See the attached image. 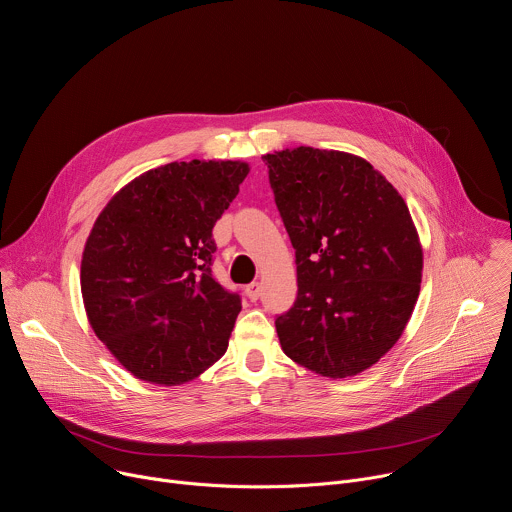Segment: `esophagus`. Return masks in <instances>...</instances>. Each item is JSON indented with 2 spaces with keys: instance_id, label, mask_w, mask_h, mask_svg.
Listing matches in <instances>:
<instances>
[{
  "instance_id": "obj_1",
  "label": "esophagus",
  "mask_w": 512,
  "mask_h": 512,
  "mask_svg": "<svg viewBox=\"0 0 512 512\" xmlns=\"http://www.w3.org/2000/svg\"><path fill=\"white\" fill-rule=\"evenodd\" d=\"M245 294H247V298H249L251 302L259 300V296H261V285H259V283H249V285L245 287Z\"/></svg>"
}]
</instances>
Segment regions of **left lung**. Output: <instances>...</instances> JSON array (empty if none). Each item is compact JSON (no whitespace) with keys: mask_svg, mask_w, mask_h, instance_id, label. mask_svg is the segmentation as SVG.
<instances>
[{"mask_svg":"<svg viewBox=\"0 0 512 512\" xmlns=\"http://www.w3.org/2000/svg\"><path fill=\"white\" fill-rule=\"evenodd\" d=\"M263 162L298 267L296 304L275 320L281 350L330 379L371 369L419 298L423 249L403 196L348 152L300 145Z\"/></svg>","mask_w":512,"mask_h":512,"instance_id":"obj_1","label":"left lung"}]
</instances>
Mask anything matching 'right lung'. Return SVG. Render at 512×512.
I'll list each match as a JSON object with an SVG mask.
<instances>
[{
    "label": "right lung",
    "mask_w": 512,
    "mask_h": 512,
    "mask_svg": "<svg viewBox=\"0 0 512 512\" xmlns=\"http://www.w3.org/2000/svg\"><path fill=\"white\" fill-rule=\"evenodd\" d=\"M249 170L172 162L133 178L97 216L81 261L83 304L135 379L184 385L227 352L241 300L212 277V227Z\"/></svg>",
    "instance_id": "obj_1"
}]
</instances>
